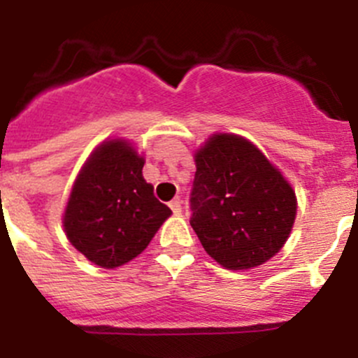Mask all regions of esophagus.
<instances>
[{"label":"esophagus","instance_id":"esophagus-1","mask_svg":"<svg viewBox=\"0 0 358 358\" xmlns=\"http://www.w3.org/2000/svg\"><path fill=\"white\" fill-rule=\"evenodd\" d=\"M170 210H172L176 215L181 213V210H182V208H181V199L177 197V199H173V201H170Z\"/></svg>","mask_w":358,"mask_h":358}]
</instances>
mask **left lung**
Segmentation results:
<instances>
[{
	"instance_id": "1",
	"label": "left lung",
	"mask_w": 358,
	"mask_h": 358,
	"mask_svg": "<svg viewBox=\"0 0 358 358\" xmlns=\"http://www.w3.org/2000/svg\"><path fill=\"white\" fill-rule=\"evenodd\" d=\"M189 224L229 271L271 260L296 220V192L260 148L238 134H211L195 152Z\"/></svg>"
}]
</instances>
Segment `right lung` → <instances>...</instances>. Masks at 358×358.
I'll return each instance as SVG.
<instances>
[{
	"mask_svg": "<svg viewBox=\"0 0 358 358\" xmlns=\"http://www.w3.org/2000/svg\"><path fill=\"white\" fill-rule=\"evenodd\" d=\"M143 164L131 141L106 140L73 182L62 226L73 248L98 267L134 260L172 215L143 179Z\"/></svg>",
	"mask_w": 358,
	"mask_h": 358,
	"instance_id": "add662e5",
	"label": "right lung"
}]
</instances>
